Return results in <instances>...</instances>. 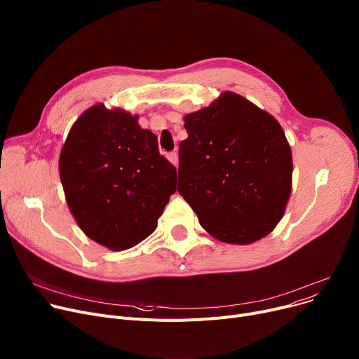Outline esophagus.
Segmentation results:
<instances>
[{
  "instance_id": "obj_1",
  "label": "esophagus",
  "mask_w": 359,
  "mask_h": 359,
  "mask_svg": "<svg viewBox=\"0 0 359 359\" xmlns=\"http://www.w3.org/2000/svg\"><path fill=\"white\" fill-rule=\"evenodd\" d=\"M168 161H170L174 166H178V154L177 152L168 154Z\"/></svg>"
}]
</instances>
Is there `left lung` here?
Segmentation results:
<instances>
[{
	"mask_svg": "<svg viewBox=\"0 0 359 359\" xmlns=\"http://www.w3.org/2000/svg\"><path fill=\"white\" fill-rule=\"evenodd\" d=\"M184 121L178 193L203 229L233 245L269 235L284 216L292 184L291 147L277 118L224 91Z\"/></svg>",
	"mask_w": 359,
	"mask_h": 359,
	"instance_id": "1",
	"label": "left lung"
}]
</instances>
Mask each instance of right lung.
Masks as SVG:
<instances>
[{
  "mask_svg": "<svg viewBox=\"0 0 359 359\" xmlns=\"http://www.w3.org/2000/svg\"><path fill=\"white\" fill-rule=\"evenodd\" d=\"M137 120L95 104L72 124L59 156L63 193L79 229L117 252L154 233L177 191L175 166Z\"/></svg>",
  "mask_w": 359,
  "mask_h": 359,
  "instance_id": "add662e5",
  "label": "right lung"
}]
</instances>
